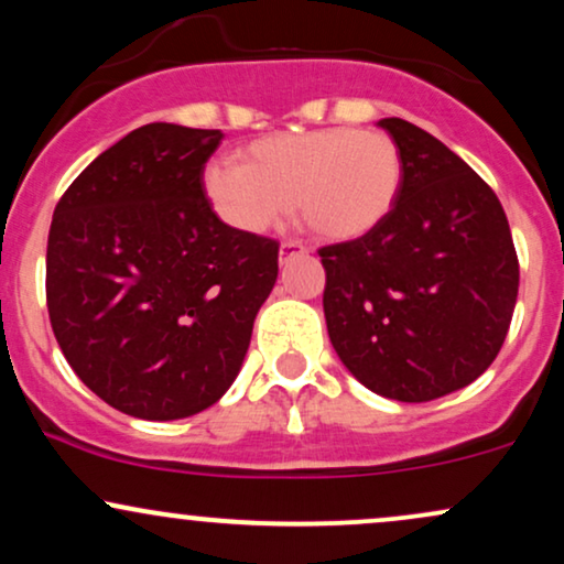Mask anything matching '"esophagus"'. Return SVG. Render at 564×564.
Returning a JSON list of instances; mask_svg holds the SVG:
<instances>
[{
    "label": "esophagus",
    "instance_id": "esophagus-1",
    "mask_svg": "<svg viewBox=\"0 0 564 564\" xmlns=\"http://www.w3.org/2000/svg\"><path fill=\"white\" fill-rule=\"evenodd\" d=\"M304 246L302 243H296V241H283L281 243V251H278V260L281 262H286L289 257H294V254H304Z\"/></svg>",
    "mask_w": 564,
    "mask_h": 564
}]
</instances>
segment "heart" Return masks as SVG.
Wrapping results in <instances>:
<instances>
[{
	"mask_svg": "<svg viewBox=\"0 0 564 564\" xmlns=\"http://www.w3.org/2000/svg\"><path fill=\"white\" fill-rule=\"evenodd\" d=\"M241 166L212 164L204 191L217 215L243 232H264L291 209L321 241L366 238L392 215L403 156L390 134L328 127L273 134L238 153Z\"/></svg>",
	"mask_w": 564,
	"mask_h": 564,
	"instance_id": "heart-1",
	"label": "heart"
}]
</instances>
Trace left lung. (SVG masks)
Masks as SVG:
<instances>
[{
	"label": "left lung",
	"instance_id": "1",
	"mask_svg": "<svg viewBox=\"0 0 564 564\" xmlns=\"http://www.w3.org/2000/svg\"><path fill=\"white\" fill-rule=\"evenodd\" d=\"M403 156L392 215L366 238L321 249L328 339L360 384L426 403L496 360L520 264L496 193L422 127L381 119Z\"/></svg>",
	"mask_w": 564,
	"mask_h": 564
}]
</instances>
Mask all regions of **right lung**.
Instances as JSON below:
<instances>
[{
	"label": "right lung",
	"instance_id": "1",
	"mask_svg": "<svg viewBox=\"0 0 564 564\" xmlns=\"http://www.w3.org/2000/svg\"><path fill=\"white\" fill-rule=\"evenodd\" d=\"M219 129L153 121L102 151L57 200L47 310L76 377L116 411L174 422L241 371L278 278V243L212 212Z\"/></svg>",
	"mask_w": 564,
	"mask_h": 564
}]
</instances>
